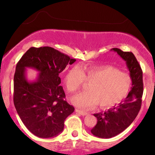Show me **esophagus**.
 <instances>
[{
    "label": "esophagus",
    "instance_id": "esophagus-1",
    "mask_svg": "<svg viewBox=\"0 0 155 155\" xmlns=\"http://www.w3.org/2000/svg\"><path fill=\"white\" fill-rule=\"evenodd\" d=\"M75 111H76V113H79V114H81V116H85V115H87V112H85V111H81V110H79V109H76Z\"/></svg>",
    "mask_w": 155,
    "mask_h": 155
}]
</instances>
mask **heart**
I'll return each mask as SVG.
<instances>
[{
  "instance_id": "1",
  "label": "heart",
  "mask_w": 155,
  "mask_h": 155,
  "mask_svg": "<svg viewBox=\"0 0 155 155\" xmlns=\"http://www.w3.org/2000/svg\"><path fill=\"white\" fill-rule=\"evenodd\" d=\"M85 81L90 82L89 91L81 92L71 97V103L83 110H90L99 104L101 108H110L118 104L128 95L132 79L128 74L109 65L75 66L67 72L64 79L67 91L74 93Z\"/></svg>"
}]
</instances>
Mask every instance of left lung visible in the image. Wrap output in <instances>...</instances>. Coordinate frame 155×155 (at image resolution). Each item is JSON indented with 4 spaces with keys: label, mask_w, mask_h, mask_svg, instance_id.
<instances>
[{
    "label": "left lung",
    "mask_w": 155,
    "mask_h": 155,
    "mask_svg": "<svg viewBox=\"0 0 155 155\" xmlns=\"http://www.w3.org/2000/svg\"><path fill=\"white\" fill-rule=\"evenodd\" d=\"M111 50L117 52L126 62L132 79V87L126 98L118 106L109 108L104 113L94 114L97 122L91 133L101 138L116 136L130 125L140 111L143 91V72L135 55L117 48Z\"/></svg>",
    "instance_id": "1"
}]
</instances>
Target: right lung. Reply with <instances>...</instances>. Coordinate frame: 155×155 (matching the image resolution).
<instances>
[{
    "label": "right lung",
    "instance_id": "right-lung-1",
    "mask_svg": "<svg viewBox=\"0 0 155 155\" xmlns=\"http://www.w3.org/2000/svg\"><path fill=\"white\" fill-rule=\"evenodd\" d=\"M76 61L49 47H31L16 66L14 104L25 127L39 138H49L63 132L65 119L74 111L64 100L60 74ZM39 72L37 79H26V68Z\"/></svg>",
    "mask_w": 155,
    "mask_h": 155
}]
</instances>
